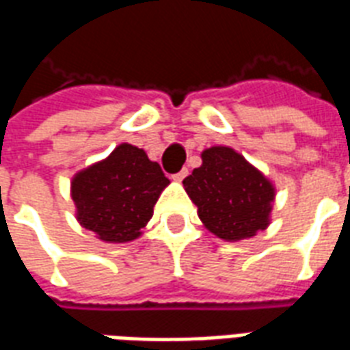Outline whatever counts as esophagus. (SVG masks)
Masks as SVG:
<instances>
[{"label": "esophagus", "mask_w": 350, "mask_h": 350, "mask_svg": "<svg viewBox=\"0 0 350 350\" xmlns=\"http://www.w3.org/2000/svg\"><path fill=\"white\" fill-rule=\"evenodd\" d=\"M186 175H188V170L184 167V170H180V172H178V173L172 175V178H173V180H175V183H180V180H183V178L186 177Z\"/></svg>", "instance_id": "1"}]
</instances>
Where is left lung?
<instances>
[{"label": "left lung", "instance_id": "obj_1", "mask_svg": "<svg viewBox=\"0 0 350 350\" xmlns=\"http://www.w3.org/2000/svg\"><path fill=\"white\" fill-rule=\"evenodd\" d=\"M200 157L202 166L183 184L206 229L226 242L264 231L276 195L269 178L229 146H211Z\"/></svg>", "mask_w": 350, "mask_h": 350}]
</instances>
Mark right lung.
<instances>
[{"label":"right lung","mask_w":350,"mask_h":350,"mask_svg":"<svg viewBox=\"0 0 350 350\" xmlns=\"http://www.w3.org/2000/svg\"><path fill=\"white\" fill-rule=\"evenodd\" d=\"M170 180L141 148L122 142L103 161L81 170L70 184L75 217L108 244L139 239Z\"/></svg>","instance_id":"1"}]
</instances>
